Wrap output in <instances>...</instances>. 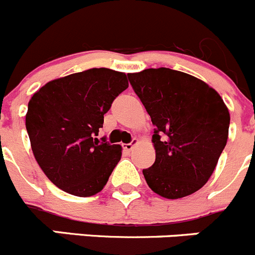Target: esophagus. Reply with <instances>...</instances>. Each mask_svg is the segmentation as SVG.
Returning <instances> with one entry per match:
<instances>
[{
	"label": "esophagus",
	"mask_w": 255,
	"mask_h": 255,
	"mask_svg": "<svg viewBox=\"0 0 255 255\" xmlns=\"http://www.w3.org/2000/svg\"><path fill=\"white\" fill-rule=\"evenodd\" d=\"M135 144H137V139H132V141L129 142V144H123V149L125 150V151L129 152V151H131Z\"/></svg>",
	"instance_id": "1"
}]
</instances>
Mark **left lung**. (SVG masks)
I'll return each mask as SVG.
<instances>
[{
  "mask_svg": "<svg viewBox=\"0 0 255 255\" xmlns=\"http://www.w3.org/2000/svg\"><path fill=\"white\" fill-rule=\"evenodd\" d=\"M155 126V162L144 169L147 185L179 199L205 185L224 150L230 115L213 87L185 72L160 67L128 74Z\"/></svg>",
  "mask_w": 255,
  "mask_h": 255,
  "instance_id": "8db88e82",
  "label": "left lung"
}]
</instances>
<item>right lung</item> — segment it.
<instances>
[{"label": "right lung", "mask_w": 255, "mask_h": 255, "mask_svg": "<svg viewBox=\"0 0 255 255\" xmlns=\"http://www.w3.org/2000/svg\"><path fill=\"white\" fill-rule=\"evenodd\" d=\"M128 86L124 72L101 67L52 80L33 94L26 129L36 161L57 188L91 196L106 185L121 146L95 136L113 101Z\"/></svg>", "instance_id": "1"}]
</instances>
